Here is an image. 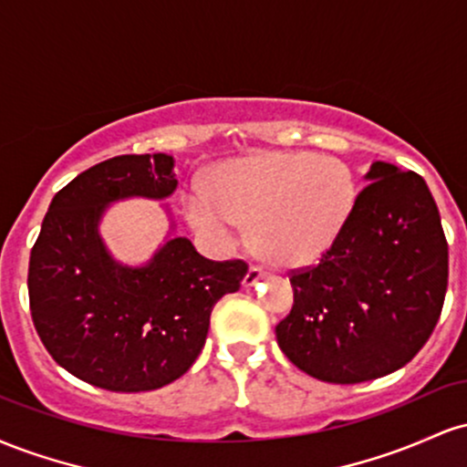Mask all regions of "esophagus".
<instances>
[{
	"mask_svg": "<svg viewBox=\"0 0 467 467\" xmlns=\"http://www.w3.org/2000/svg\"><path fill=\"white\" fill-rule=\"evenodd\" d=\"M265 275H267V272H265L261 265H250L248 275H245V278H244V285H245V287L254 285V283L261 281V278H264Z\"/></svg>",
	"mask_w": 467,
	"mask_h": 467,
	"instance_id": "esophagus-1",
	"label": "esophagus"
}]
</instances>
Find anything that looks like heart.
<instances>
[{"label": "heart", "mask_w": 467, "mask_h": 467, "mask_svg": "<svg viewBox=\"0 0 467 467\" xmlns=\"http://www.w3.org/2000/svg\"><path fill=\"white\" fill-rule=\"evenodd\" d=\"M356 200V175L345 160L267 151L223 164L208 192L184 197V211L192 226L222 244L234 241L239 223H254L261 254L294 267L331 248Z\"/></svg>", "instance_id": "b5f03b06"}]
</instances>
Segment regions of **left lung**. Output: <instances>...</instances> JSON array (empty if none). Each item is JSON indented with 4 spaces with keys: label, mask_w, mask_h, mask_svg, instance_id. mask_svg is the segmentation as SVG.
<instances>
[{
    "label": "left lung",
    "mask_w": 467,
    "mask_h": 467,
    "mask_svg": "<svg viewBox=\"0 0 467 467\" xmlns=\"http://www.w3.org/2000/svg\"><path fill=\"white\" fill-rule=\"evenodd\" d=\"M342 233L316 265L289 272L294 305L276 325L287 360L316 379L358 384L426 345L448 287V241L415 171L375 162Z\"/></svg>",
    "instance_id": "left-lung-1"
}]
</instances>
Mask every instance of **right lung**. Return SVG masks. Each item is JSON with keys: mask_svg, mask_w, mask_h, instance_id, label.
Instances as JSON below:
<instances>
[{"mask_svg": "<svg viewBox=\"0 0 467 467\" xmlns=\"http://www.w3.org/2000/svg\"><path fill=\"white\" fill-rule=\"evenodd\" d=\"M173 158L116 155L57 192L30 252V314L41 342L66 371L92 387L140 393L191 368L211 312L241 287L248 264L211 261L184 237L166 241L144 267L107 254L96 226L105 203L162 200L178 186Z\"/></svg>", "mask_w": 467, "mask_h": 467, "instance_id": "add662e5", "label": "right lung"}]
</instances>
